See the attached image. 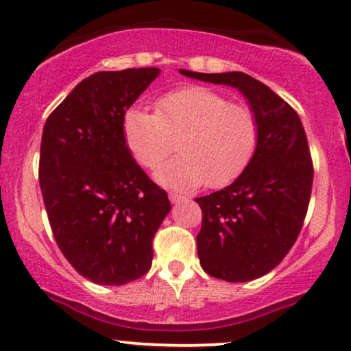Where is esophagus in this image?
I'll use <instances>...</instances> for the list:
<instances>
[{"instance_id":"34e87169","label":"esophagus","mask_w":351,"mask_h":351,"mask_svg":"<svg viewBox=\"0 0 351 351\" xmlns=\"http://www.w3.org/2000/svg\"><path fill=\"white\" fill-rule=\"evenodd\" d=\"M170 201L171 203H180V201H184L186 199V196H183V195H178V193H170Z\"/></svg>"}]
</instances>
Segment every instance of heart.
<instances>
[{"label":"heart","instance_id":"1","mask_svg":"<svg viewBox=\"0 0 351 351\" xmlns=\"http://www.w3.org/2000/svg\"><path fill=\"white\" fill-rule=\"evenodd\" d=\"M123 138L143 168H156L175 150L180 155L155 173L163 186L193 189L206 183L226 186L256 155L261 138L259 117L252 107L231 102L209 87L191 86L156 100L155 114L128 108Z\"/></svg>","mask_w":351,"mask_h":351}]
</instances>
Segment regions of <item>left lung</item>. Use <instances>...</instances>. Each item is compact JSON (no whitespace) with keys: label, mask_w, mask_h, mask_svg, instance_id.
<instances>
[{"label":"left lung","mask_w":351,"mask_h":351,"mask_svg":"<svg viewBox=\"0 0 351 351\" xmlns=\"http://www.w3.org/2000/svg\"><path fill=\"white\" fill-rule=\"evenodd\" d=\"M180 72L239 88L259 117V147L247 168L229 186L195 199L203 213L196 243L204 272L254 280L280 264L304 226L313 183L307 135L299 114L244 72Z\"/></svg>","instance_id":"left-lung-1"}]
</instances>
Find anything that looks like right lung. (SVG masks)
I'll return each instance as SVG.
<instances>
[{
  "instance_id": "add662e5",
  "label": "right lung",
  "mask_w": 351,
  "mask_h": 351,
  "mask_svg": "<svg viewBox=\"0 0 351 351\" xmlns=\"http://www.w3.org/2000/svg\"><path fill=\"white\" fill-rule=\"evenodd\" d=\"M158 72H95L44 125L39 184L52 234L72 267L100 285L148 272L153 237L171 209L123 138L125 112Z\"/></svg>"
}]
</instances>
